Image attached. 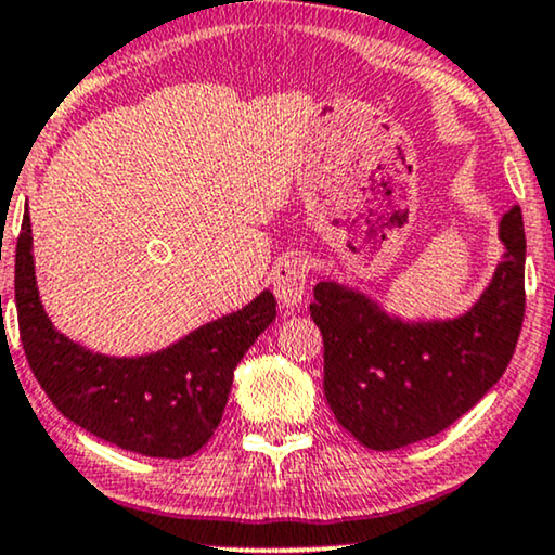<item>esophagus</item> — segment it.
<instances>
[{"label": "esophagus", "mask_w": 555, "mask_h": 555, "mask_svg": "<svg viewBox=\"0 0 555 555\" xmlns=\"http://www.w3.org/2000/svg\"><path fill=\"white\" fill-rule=\"evenodd\" d=\"M307 273H309V261L301 254L286 256L282 263L273 271V294H276L279 305L284 309H294L305 297L307 289Z\"/></svg>", "instance_id": "esophagus-1"}]
</instances>
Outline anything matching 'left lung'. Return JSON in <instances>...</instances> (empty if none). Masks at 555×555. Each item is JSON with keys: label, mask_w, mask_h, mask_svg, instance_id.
<instances>
[{"label": "left lung", "mask_w": 555, "mask_h": 555, "mask_svg": "<svg viewBox=\"0 0 555 555\" xmlns=\"http://www.w3.org/2000/svg\"><path fill=\"white\" fill-rule=\"evenodd\" d=\"M487 289L454 320H401L327 279L309 305L324 339V398L337 424L375 452L444 431L502 378L526 314V231L518 205Z\"/></svg>", "instance_id": "left-lung-1"}]
</instances>
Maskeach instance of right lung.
<instances>
[{"label":"right lung","mask_w":555,"mask_h":555,"mask_svg":"<svg viewBox=\"0 0 555 555\" xmlns=\"http://www.w3.org/2000/svg\"><path fill=\"white\" fill-rule=\"evenodd\" d=\"M20 337L37 383L65 418L127 452L182 460L208 444L233 386V371L276 320V299L261 292L175 345L139 358L91 352L55 330L40 301L33 225L22 220L14 256Z\"/></svg>","instance_id":"obj_1"}]
</instances>
